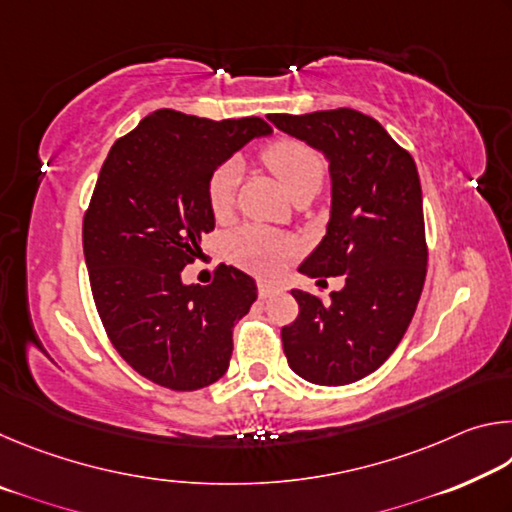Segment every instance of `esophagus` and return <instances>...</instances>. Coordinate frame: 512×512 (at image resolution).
<instances>
[{
	"mask_svg": "<svg viewBox=\"0 0 512 512\" xmlns=\"http://www.w3.org/2000/svg\"><path fill=\"white\" fill-rule=\"evenodd\" d=\"M257 291H259V298H268V296H273V293H280L282 291V287L280 284H273V282H259L257 284Z\"/></svg>",
	"mask_w": 512,
	"mask_h": 512,
	"instance_id": "esophagus-1",
	"label": "esophagus"
}]
</instances>
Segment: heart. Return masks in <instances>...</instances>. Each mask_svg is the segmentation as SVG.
I'll list each match as a JSON object with an SVG mask.
<instances>
[{
  "label": "heart",
  "instance_id": "heart-1",
  "mask_svg": "<svg viewBox=\"0 0 512 512\" xmlns=\"http://www.w3.org/2000/svg\"><path fill=\"white\" fill-rule=\"evenodd\" d=\"M264 162L268 164L284 189L293 196L302 187L323 183L325 162L316 149L300 140H277L266 146ZM241 178V162L230 158L221 162L207 180V203L214 216H225L235 205L237 187ZM293 244L273 230L248 225L230 237L228 253L232 262L257 275H273L282 268L284 259L291 255Z\"/></svg>",
  "mask_w": 512,
  "mask_h": 512
}]
</instances>
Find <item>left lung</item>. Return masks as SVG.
<instances>
[{
  "mask_svg": "<svg viewBox=\"0 0 512 512\" xmlns=\"http://www.w3.org/2000/svg\"><path fill=\"white\" fill-rule=\"evenodd\" d=\"M282 133L329 162L327 232L300 273L345 277L323 302L293 289L300 314L282 327L291 370L318 386H345L375 372L409 329L427 275L420 176L377 119L352 108L268 115Z\"/></svg>",
  "mask_w": 512,
  "mask_h": 512,
  "instance_id": "left-lung-1",
  "label": "left lung"
}]
</instances>
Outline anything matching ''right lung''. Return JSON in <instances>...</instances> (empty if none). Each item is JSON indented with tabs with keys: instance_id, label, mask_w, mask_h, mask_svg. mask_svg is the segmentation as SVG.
<instances>
[{
	"instance_id": "obj_1",
	"label": "right lung",
	"mask_w": 512,
	"mask_h": 512,
	"mask_svg": "<svg viewBox=\"0 0 512 512\" xmlns=\"http://www.w3.org/2000/svg\"><path fill=\"white\" fill-rule=\"evenodd\" d=\"M259 117L203 119L155 110L112 144L83 219L94 305L128 366L171 391H198L225 375L232 327L257 300L235 266L212 284H185L183 268L214 230L207 180L253 137Z\"/></svg>"
}]
</instances>
